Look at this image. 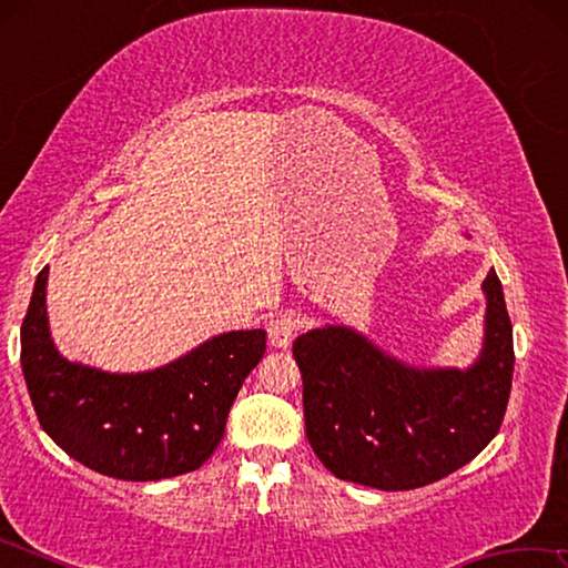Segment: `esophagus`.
Here are the masks:
<instances>
[{"instance_id": "obj_1", "label": "esophagus", "mask_w": 568, "mask_h": 568, "mask_svg": "<svg viewBox=\"0 0 568 568\" xmlns=\"http://www.w3.org/2000/svg\"><path fill=\"white\" fill-rule=\"evenodd\" d=\"M297 328H301V318L295 313H277L267 323V338H271V345H275V348H287L293 343Z\"/></svg>"}]
</instances>
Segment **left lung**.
<instances>
[{"mask_svg":"<svg viewBox=\"0 0 568 568\" xmlns=\"http://www.w3.org/2000/svg\"><path fill=\"white\" fill-rule=\"evenodd\" d=\"M486 325L468 368H418L348 325L297 335L305 436L333 476L410 491L474 460L501 428L514 378V328L491 267Z\"/></svg>","mask_w":568,"mask_h":568,"instance_id":"1","label":"left lung"}]
</instances>
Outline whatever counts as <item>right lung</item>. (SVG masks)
Listing matches in <instances>:
<instances>
[{"label":"right lung","mask_w":568,"mask_h":568,"mask_svg":"<svg viewBox=\"0 0 568 568\" xmlns=\"http://www.w3.org/2000/svg\"><path fill=\"white\" fill-rule=\"evenodd\" d=\"M47 275H37L22 323V373L40 426L67 456L102 476L160 480L213 456L230 406L265 353V331L213 335L178 361L110 373L67 361L47 321Z\"/></svg>","instance_id":"obj_1"}]
</instances>
